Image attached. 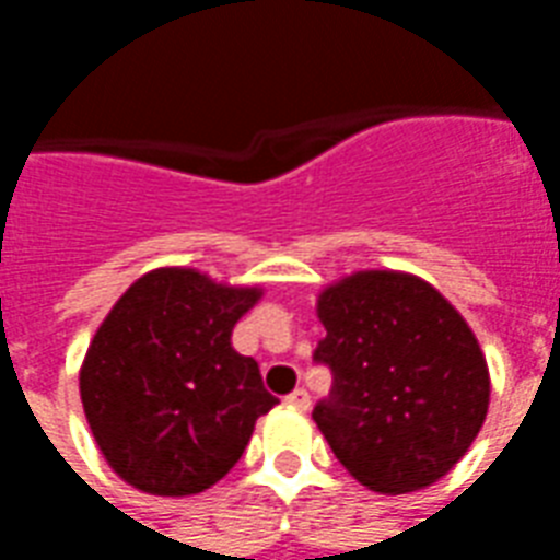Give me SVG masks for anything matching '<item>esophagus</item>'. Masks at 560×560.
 I'll return each mask as SVG.
<instances>
[{
    "mask_svg": "<svg viewBox=\"0 0 560 560\" xmlns=\"http://www.w3.org/2000/svg\"><path fill=\"white\" fill-rule=\"evenodd\" d=\"M284 401H288L291 408H296V411H308V405H312V396H308V393L300 387V389H293L291 396H288Z\"/></svg>",
    "mask_w": 560,
    "mask_h": 560,
    "instance_id": "34e87169",
    "label": "esophagus"
}]
</instances>
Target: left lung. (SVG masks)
<instances>
[{
    "instance_id": "1",
    "label": "left lung",
    "mask_w": 560,
    "mask_h": 560,
    "mask_svg": "<svg viewBox=\"0 0 560 560\" xmlns=\"http://www.w3.org/2000/svg\"><path fill=\"white\" fill-rule=\"evenodd\" d=\"M315 360L332 393L315 422L353 480L405 494L438 482L480 434L489 365L468 320L429 281L363 269L317 296Z\"/></svg>"
}]
</instances>
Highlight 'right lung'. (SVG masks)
<instances>
[{
    "instance_id": "obj_1",
    "label": "right lung",
    "mask_w": 560,
    "mask_h": 560,
    "mask_svg": "<svg viewBox=\"0 0 560 560\" xmlns=\"http://www.w3.org/2000/svg\"><path fill=\"white\" fill-rule=\"evenodd\" d=\"M260 296L200 269L159 267L107 312L80 365V399L102 456L128 486L183 498L240 462L257 417L279 405L255 360L231 345Z\"/></svg>"
}]
</instances>
